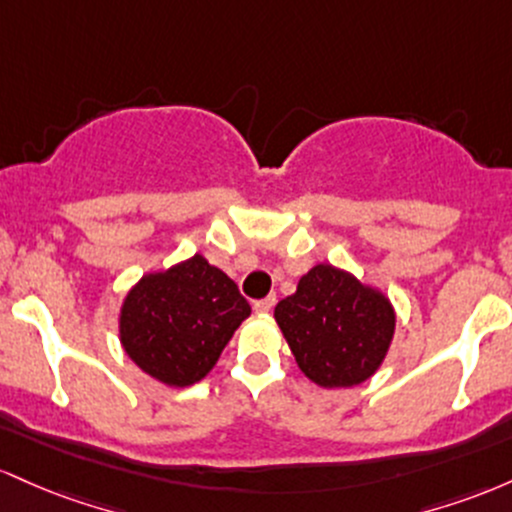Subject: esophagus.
Masks as SVG:
<instances>
[{"mask_svg":"<svg viewBox=\"0 0 512 512\" xmlns=\"http://www.w3.org/2000/svg\"><path fill=\"white\" fill-rule=\"evenodd\" d=\"M273 307H275V295H268V297H263V300L254 302V309L258 314H268Z\"/></svg>","mask_w":512,"mask_h":512,"instance_id":"esophagus-1","label":"esophagus"}]
</instances>
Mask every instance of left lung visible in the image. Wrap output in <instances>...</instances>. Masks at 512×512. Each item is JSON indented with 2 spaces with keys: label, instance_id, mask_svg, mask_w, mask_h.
Segmentation results:
<instances>
[{
  "label": "left lung",
  "instance_id": "8db88e82",
  "mask_svg": "<svg viewBox=\"0 0 512 512\" xmlns=\"http://www.w3.org/2000/svg\"><path fill=\"white\" fill-rule=\"evenodd\" d=\"M297 365L324 389L355 387L380 370L396 314L384 292L331 263H319L275 307Z\"/></svg>",
  "mask_w": 512,
  "mask_h": 512
}]
</instances>
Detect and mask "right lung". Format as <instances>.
<instances>
[{
	"instance_id": "right-lung-1",
	"label": "right lung",
	"mask_w": 512,
	"mask_h": 512,
	"mask_svg": "<svg viewBox=\"0 0 512 512\" xmlns=\"http://www.w3.org/2000/svg\"><path fill=\"white\" fill-rule=\"evenodd\" d=\"M249 314L237 283L195 254L132 285L120 307V343L149 377L188 387L215 367Z\"/></svg>"
}]
</instances>
